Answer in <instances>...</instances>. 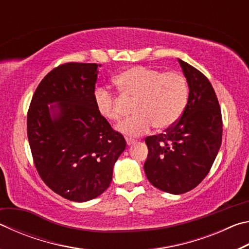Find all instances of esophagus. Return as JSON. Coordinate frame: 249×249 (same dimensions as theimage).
I'll return each mask as SVG.
<instances>
[{
  "mask_svg": "<svg viewBox=\"0 0 249 249\" xmlns=\"http://www.w3.org/2000/svg\"><path fill=\"white\" fill-rule=\"evenodd\" d=\"M125 140H126V142H127L128 146L133 145V144H135V142H136V140H133V138H129V137H126Z\"/></svg>",
  "mask_w": 249,
  "mask_h": 249,
  "instance_id": "esophagus-1",
  "label": "esophagus"
}]
</instances>
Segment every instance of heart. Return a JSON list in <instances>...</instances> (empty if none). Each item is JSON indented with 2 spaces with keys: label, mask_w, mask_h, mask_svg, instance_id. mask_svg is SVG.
Listing matches in <instances>:
<instances>
[{
  "label": "heart",
  "mask_w": 249,
  "mask_h": 249,
  "mask_svg": "<svg viewBox=\"0 0 249 249\" xmlns=\"http://www.w3.org/2000/svg\"><path fill=\"white\" fill-rule=\"evenodd\" d=\"M113 82L124 99L134 100L132 112L135 114L117 127L128 136L145 133L153 125L159 130L171 127L182 115L188 102V82L177 71L161 72L150 67L134 66L116 74ZM93 101L104 120L117 122L121 119L120 102L109 90L96 88Z\"/></svg>",
  "instance_id": "b5f03b06"
}]
</instances>
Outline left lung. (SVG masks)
<instances>
[{
  "mask_svg": "<svg viewBox=\"0 0 249 249\" xmlns=\"http://www.w3.org/2000/svg\"><path fill=\"white\" fill-rule=\"evenodd\" d=\"M178 61L189 86L188 103L165 134L145 138L147 179L171 195L190 191L205 178L220 150L223 133L221 108L212 84L195 67Z\"/></svg>",
  "mask_w": 249,
  "mask_h": 249,
  "instance_id": "left-lung-1",
  "label": "left lung"
}]
</instances>
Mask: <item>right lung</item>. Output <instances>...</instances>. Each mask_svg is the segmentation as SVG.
Masks as SVG:
<instances>
[{
    "label": "right lung",
    "mask_w": 249,
    "mask_h": 249,
    "mask_svg": "<svg viewBox=\"0 0 249 249\" xmlns=\"http://www.w3.org/2000/svg\"><path fill=\"white\" fill-rule=\"evenodd\" d=\"M99 67L68 62L53 69L37 87L27 114L29 147L40 178L74 202L107 190L126 147L123 135L94 107Z\"/></svg>",
    "instance_id": "1"
}]
</instances>
